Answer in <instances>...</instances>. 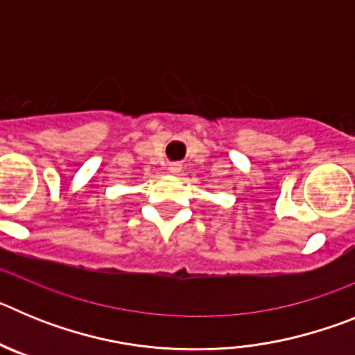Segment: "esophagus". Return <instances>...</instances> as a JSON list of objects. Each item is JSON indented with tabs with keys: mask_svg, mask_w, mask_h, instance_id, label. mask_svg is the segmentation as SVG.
Segmentation results:
<instances>
[{
	"mask_svg": "<svg viewBox=\"0 0 355 355\" xmlns=\"http://www.w3.org/2000/svg\"><path fill=\"white\" fill-rule=\"evenodd\" d=\"M168 171H171L172 174H180V172H181V163H171V165H168Z\"/></svg>",
	"mask_w": 355,
	"mask_h": 355,
	"instance_id": "esophagus-1",
	"label": "esophagus"
}]
</instances>
